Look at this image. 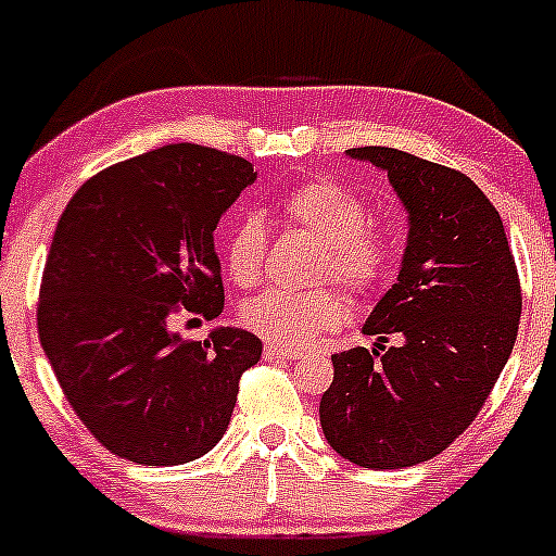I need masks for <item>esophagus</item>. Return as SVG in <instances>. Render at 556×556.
Here are the masks:
<instances>
[{"label":"esophagus","instance_id":"esophagus-1","mask_svg":"<svg viewBox=\"0 0 556 556\" xmlns=\"http://www.w3.org/2000/svg\"><path fill=\"white\" fill-rule=\"evenodd\" d=\"M263 355H266L268 361H295V357H301V355H304V352L295 350V346H274V344H268Z\"/></svg>","mask_w":556,"mask_h":556}]
</instances>
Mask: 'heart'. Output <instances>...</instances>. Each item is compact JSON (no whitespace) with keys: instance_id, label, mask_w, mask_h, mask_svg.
Wrapping results in <instances>:
<instances>
[{"instance_id":"b5f03b06","label":"heart","mask_w":556,"mask_h":556,"mask_svg":"<svg viewBox=\"0 0 556 556\" xmlns=\"http://www.w3.org/2000/svg\"><path fill=\"white\" fill-rule=\"evenodd\" d=\"M279 215L323 242L319 277H333L355 293H366L384 277L392 261L390 233L368 220V206L355 190L333 179H306L285 190ZM268 231L263 217L242 215L223 242L228 277L242 288L261 282L266 268ZM252 333L279 346L314 344L346 319V304L336 290H266L242 306Z\"/></svg>"}]
</instances>
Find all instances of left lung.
Wrapping results in <instances>:
<instances>
[{"label":"left lung","mask_w":556,"mask_h":556,"mask_svg":"<svg viewBox=\"0 0 556 556\" xmlns=\"http://www.w3.org/2000/svg\"><path fill=\"white\" fill-rule=\"evenodd\" d=\"M350 155L387 172L408 212L397 282L363 325L403 341L330 357L319 425L344 459L395 470L444 452L481 412L517 341L521 288L501 215L473 179L395 148Z\"/></svg>","instance_id":"1"}]
</instances>
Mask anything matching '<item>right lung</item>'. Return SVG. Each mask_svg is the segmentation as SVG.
<instances>
[{
  "instance_id": "add662e5",
  "label": "right lung",
  "mask_w": 556,
  "mask_h": 556,
  "mask_svg": "<svg viewBox=\"0 0 556 556\" xmlns=\"http://www.w3.org/2000/svg\"><path fill=\"white\" fill-rule=\"evenodd\" d=\"M252 182L242 155L166 144L93 174L55 226L39 344L70 406L117 457L190 463L231 422L261 339L215 328L206 341H182L169 319L223 312L212 233Z\"/></svg>"
}]
</instances>
